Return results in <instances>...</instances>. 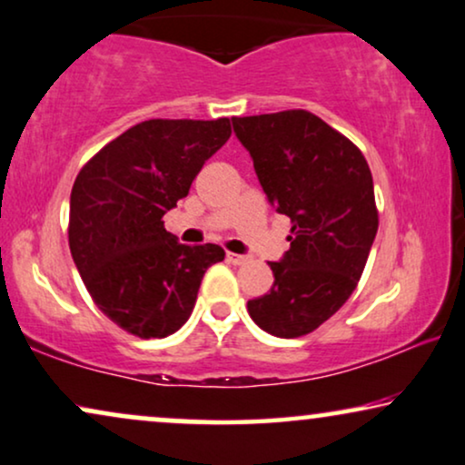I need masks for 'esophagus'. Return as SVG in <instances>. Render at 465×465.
I'll return each instance as SVG.
<instances>
[{"instance_id":"1","label":"esophagus","mask_w":465,"mask_h":465,"mask_svg":"<svg viewBox=\"0 0 465 465\" xmlns=\"http://www.w3.org/2000/svg\"><path fill=\"white\" fill-rule=\"evenodd\" d=\"M227 262L233 263V265H244L251 262L249 255H236V252H227Z\"/></svg>"}]
</instances>
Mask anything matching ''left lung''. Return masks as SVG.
<instances>
[{
  "label": "left lung",
  "mask_w": 465,
  "mask_h": 465,
  "mask_svg": "<svg viewBox=\"0 0 465 465\" xmlns=\"http://www.w3.org/2000/svg\"><path fill=\"white\" fill-rule=\"evenodd\" d=\"M232 123L268 202L291 219L289 251L268 262L274 284L246 308L272 336H306L342 308L366 268L379 232L372 172L349 138L308 110Z\"/></svg>",
  "instance_id": "left-lung-1"
}]
</instances>
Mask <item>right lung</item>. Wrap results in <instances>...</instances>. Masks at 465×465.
<instances>
[{"label":"right lung","instance_id":"right-lung-1","mask_svg":"<svg viewBox=\"0 0 465 465\" xmlns=\"http://www.w3.org/2000/svg\"><path fill=\"white\" fill-rule=\"evenodd\" d=\"M232 135L229 119H151L108 142L78 172L70 251L95 306L138 338H165L193 312L216 244L187 246L163 214L187 197L203 163Z\"/></svg>","mask_w":465,"mask_h":465}]
</instances>
